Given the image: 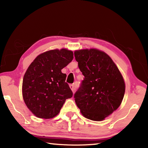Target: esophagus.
<instances>
[{
    "label": "esophagus",
    "instance_id": "esophagus-1",
    "mask_svg": "<svg viewBox=\"0 0 148 148\" xmlns=\"http://www.w3.org/2000/svg\"><path fill=\"white\" fill-rule=\"evenodd\" d=\"M69 86H70V88H71V90L72 91V92H74V90H75V87H74V85L73 84H70V85H69Z\"/></svg>",
    "mask_w": 148,
    "mask_h": 148
}]
</instances>
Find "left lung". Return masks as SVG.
Segmentation results:
<instances>
[{
    "label": "left lung",
    "instance_id": "left-lung-1",
    "mask_svg": "<svg viewBox=\"0 0 148 148\" xmlns=\"http://www.w3.org/2000/svg\"><path fill=\"white\" fill-rule=\"evenodd\" d=\"M74 56L84 76L74 95L75 102L84 117L102 121L120 106L125 91L123 78L104 52L81 49Z\"/></svg>",
    "mask_w": 148,
    "mask_h": 148
}]
</instances>
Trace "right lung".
<instances>
[{"label":"right lung","instance_id":"1","mask_svg":"<svg viewBox=\"0 0 148 148\" xmlns=\"http://www.w3.org/2000/svg\"><path fill=\"white\" fill-rule=\"evenodd\" d=\"M73 59L65 49L50 50L37 56L24 75L22 93L25 103L33 114L49 119L57 115L65 100L73 93L61 70Z\"/></svg>","mask_w":148,"mask_h":148}]
</instances>
